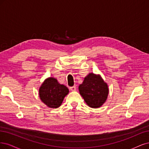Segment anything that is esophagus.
I'll list each match as a JSON object with an SVG mask.
<instances>
[{"instance_id":"34e87169","label":"esophagus","mask_w":149,"mask_h":149,"mask_svg":"<svg viewBox=\"0 0 149 149\" xmlns=\"http://www.w3.org/2000/svg\"><path fill=\"white\" fill-rule=\"evenodd\" d=\"M70 89L71 91H75L76 90V87L75 86H73V87H70Z\"/></svg>"}]
</instances>
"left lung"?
Here are the masks:
<instances>
[{"label":"left lung","mask_w":149,"mask_h":149,"mask_svg":"<svg viewBox=\"0 0 149 149\" xmlns=\"http://www.w3.org/2000/svg\"><path fill=\"white\" fill-rule=\"evenodd\" d=\"M79 89L86 103L93 108L102 106L106 102L109 92L108 85L102 77L92 73L86 77Z\"/></svg>","instance_id":"left-lung-1"}]
</instances>
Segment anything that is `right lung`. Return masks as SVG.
<instances>
[{"mask_svg":"<svg viewBox=\"0 0 149 149\" xmlns=\"http://www.w3.org/2000/svg\"><path fill=\"white\" fill-rule=\"evenodd\" d=\"M68 93V87L59 84L56 79L52 77L47 79L39 90L40 97L42 102L52 108H57L61 106Z\"/></svg>","mask_w":149,"mask_h":149,"instance_id":"add662e5","label":"right lung"}]
</instances>
